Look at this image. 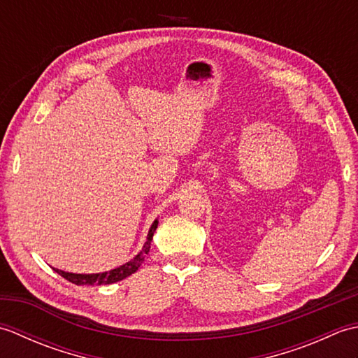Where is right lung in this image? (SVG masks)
<instances>
[{
  "label": "right lung",
  "mask_w": 358,
  "mask_h": 358,
  "mask_svg": "<svg viewBox=\"0 0 358 358\" xmlns=\"http://www.w3.org/2000/svg\"><path fill=\"white\" fill-rule=\"evenodd\" d=\"M158 226V220H155L154 223L150 226V231L148 234V241L144 243V248L141 252L136 255L135 258H132L131 262H127L126 264L120 266L117 269H112L109 272H101V273H72V272H64V271H59L55 269V272H58L59 275L64 277L66 280H69L71 283L73 285H112V283H117V281L123 280L129 275H132L135 271H138V268L141 266L143 260H144V255L149 252V248H150V241L152 237H154V232Z\"/></svg>",
  "instance_id": "obj_1"
}]
</instances>
